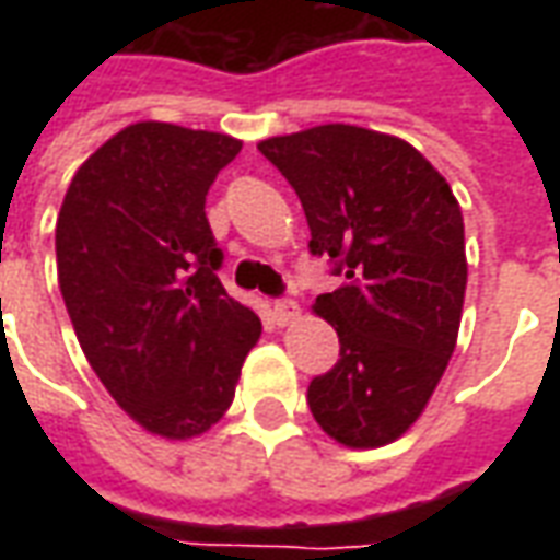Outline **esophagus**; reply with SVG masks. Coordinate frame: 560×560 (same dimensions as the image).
Returning <instances> with one entry per match:
<instances>
[{
  "label": "esophagus",
  "instance_id": "obj_1",
  "mask_svg": "<svg viewBox=\"0 0 560 560\" xmlns=\"http://www.w3.org/2000/svg\"><path fill=\"white\" fill-rule=\"evenodd\" d=\"M272 315H276L279 324H291L293 317L300 315V305L293 303V300H276L272 303Z\"/></svg>",
  "mask_w": 560,
  "mask_h": 560
}]
</instances>
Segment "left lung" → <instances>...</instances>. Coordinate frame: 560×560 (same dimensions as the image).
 Returning a JSON list of instances; mask_svg holds the SVG:
<instances>
[{"mask_svg":"<svg viewBox=\"0 0 560 560\" xmlns=\"http://www.w3.org/2000/svg\"><path fill=\"white\" fill-rule=\"evenodd\" d=\"M257 149L300 197L308 252L341 276L315 300L339 332V363L312 377L308 408L339 444H389L420 417L456 348L462 209L411 143L369 128L317 126Z\"/></svg>","mask_w":560,"mask_h":560,"instance_id":"8db88e82","label":"left lung"}]
</instances>
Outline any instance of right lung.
I'll return each mask as SVG.
<instances>
[{"mask_svg":"<svg viewBox=\"0 0 560 560\" xmlns=\"http://www.w3.org/2000/svg\"><path fill=\"white\" fill-rule=\"evenodd\" d=\"M243 143L171 122L122 128L83 161L56 221L68 317L119 408L161 438L231 408L260 317L219 281L209 185Z\"/></svg>","mask_w":560,"mask_h":560,"instance_id":"obj_1","label":"right lung"}]
</instances>
